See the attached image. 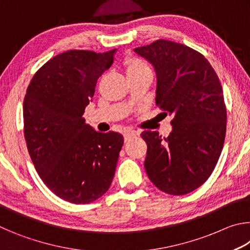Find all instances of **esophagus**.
I'll use <instances>...</instances> for the list:
<instances>
[{
	"mask_svg": "<svg viewBox=\"0 0 250 250\" xmlns=\"http://www.w3.org/2000/svg\"><path fill=\"white\" fill-rule=\"evenodd\" d=\"M135 134H138L137 132H135V131H125L124 132V137H125V141L126 142V141H129L131 138L132 137H134Z\"/></svg>",
	"mask_w": 250,
	"mask_h": 250,
	"instance_id": "1",
	"label": "esophagus"
}]
</instances>
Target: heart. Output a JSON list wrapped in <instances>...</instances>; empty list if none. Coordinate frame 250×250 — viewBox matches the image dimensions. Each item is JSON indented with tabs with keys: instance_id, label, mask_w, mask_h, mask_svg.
I'll return each mask as SVG.
<instances>
[{
	"instance_id": "heart-1",
	"label": "heart",
	"mask_w": 250,
	"mask_h": 250,
	"mask_svg": "<svg viewBox=\"0 0 250 250\" xmlns=\"http://www.w3.org/2000/svg\"><path fill=\"white\" fill-rule=\"evenodd\" d=\"M125 73L128 77L130 76L141 75L151 73L150 66L139 58H128L125 62Z\"/></svg>"
}]
</instances>
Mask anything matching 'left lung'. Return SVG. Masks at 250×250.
I'll return each mask as SVG.
<instances>
[{"mask_svg":"<svg viewBox=\"0 0 250 250\" xmlns=\"http://www.w3.org/2000/svg\"><path fill=\"white\" fill-rule=\"evenodd\" d=\"M154 67L155 104L172 116V131L162 138L143 131L146 174L161 191L184 195L208 179L221 155L226 108L216 73L201 53L159 40L133 49Z\"/></svg>","mask_w":250,"mask_h":250,"instance_id":"8db88e82","label":"left lung"}]
</instances>
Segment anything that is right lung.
<instances>
[{
    "label": "right lung",
    "instance_id": "obj_1",
    "mask_svg": "<svg viewBox=\"0 0 250 250\" xmlns=\"http://www.w3.org/2000/svg\"><path fill=\"white\" fill-rule=\"evenodd\" d=\"M116 52L57 55L34 75L24 98V135L34 167L50 191L74 204L108 191L124 145L120 133L98 132L83 117Z\"/></svg>",
    "mask_w": 250,
    "mask_h": 250
}]
</instances>
